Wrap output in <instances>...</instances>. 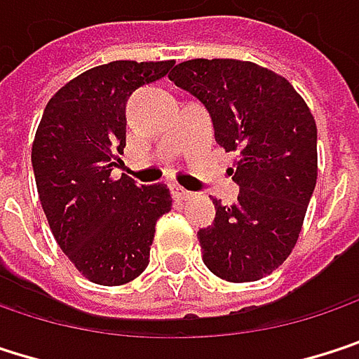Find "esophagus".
<instances>
[{"label": "esophagus", "instance_id": "34e87169", "mask_svg": "<svg viewBox=\"0 0 359 359\" xmlns=\"http://www.w3.org/2000/svg\"><path fill=\"white\" fill-rule=\"evenodd\" d=\"M171 194H173L175 201H188V198L192 196V192H188L186 188H182V186H177V184H171Z\"/></svg>", "mask_w": 359, "mask_h": 359}]
</instances>
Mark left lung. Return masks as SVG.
<instances>
[{
    "mask_svg": "<svg viewBox=\"0 0 359 359\" xmlns=\"http://www.w3.org/2000/svg\"><path fill=\"white\" fill-rule=\"evenodd\" d=\"M169 79L209 110L215 140L238 152V201H213L215 219L198 230L203 262L228 282L271 273L297 245L318 180V129L297 90L273 71L232 58L180 62Z\"/></svg>",
    "mask_w": 359,
    "mask_h": 359,
    "instance_id": "obj_1",
    "label": "left lung"
}]
</instances>
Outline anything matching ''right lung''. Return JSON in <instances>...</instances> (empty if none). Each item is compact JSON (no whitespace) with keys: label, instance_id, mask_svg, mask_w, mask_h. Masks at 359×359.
<instances>
[{"label":"right lung","instance_id":"obj_1","mask_svg":"<svg viewBox=\"0 0 359 359\" xmlns=\"http://www.w3.org/2000/svg\"><path fill=\"white\" fill-rule=\"evenodd\" d=\"M173 60H114L71 79L48 102L31 161L50 230L83 278L118 286L150 262L154 226L171 211L165 184L110 177L125 148L131 91L163 79Z\"/></svg>","mask_w":359,"mask_h":359}]
</instances>
